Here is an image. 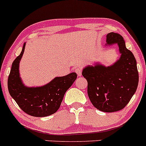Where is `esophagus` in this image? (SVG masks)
I'll return each mask as SVG.
<instances>
[{
    "instance_id": "esophagus-1",
    "label": "esophagus",
    "mask_w": 146,
    "mask_h": 146,
    "mask_svg": "<svg viewBox=\"0 0 146 146\" xmlns=\"http://www.w3.org/2000/svg\"><path fill=\"white\" fill-rule=\"evenodd\" d=\"M75 72H76V73L77 74V75L78 76H81V74H82V69H81V68H80V67H76V68H75Z\"/></svg>"
}]
</instances>
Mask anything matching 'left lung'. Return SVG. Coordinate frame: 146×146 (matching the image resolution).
<instances>
[{"label":"left lung","mask_w":146,"mask_h":146,"mask_svg":"<svg viewBox=\"0 0 146 146\" xmlns=\"http://www.w3.org/2000/svg\"><path fill=\"white\" fill-rule=\"evenodd\" d=\"M106 42V46L117 44L119 59L108 67L99 63L88 65L82 75L88 81V94L93 106L102 112H114L130 101L138 86L139 73L135 56L120 34H108Z\"/></svg>","instance_id":"obj_1"}]
</instances>
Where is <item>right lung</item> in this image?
<instances>
[{
  "instance_id": "add662e5",
  "label": "right lung",
  "mask_w": 146,
  "mask_h": 146,
  "mask_svg": "<svg viewBox=\"0 0 146 146\" xmlns=\"http://www.w3.org/2000/svg\"><path fill=\"white\" fill-rule=\"evenodd\" d=\"M25 42L20 55L11 65L8 77V90L16 104L26 114L32 117L50 116L58 110L65 93L76 79L77 74L72 72L64 76L55 77L40 87L25 86L19 73V63L25 51Z\"/></svg>"
}]
</instances>
